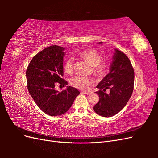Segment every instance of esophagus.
Returning <instances> with one entry per match:
<instances>
[{
	"label": "esophagus",
	"mask_w": 158,
	"mask_h": 158,
	"mask_svg": "<svg viewBox=\"0 0 158 158\" xmlns=\"http://www.w3.org/2000/svg\"><path fill=\"white\" fill-rule=\"evenodd\" d=\"M81 93L84 94H87V95H89V94H92V92H86V91H82Z\"/></svg>",
	"instance_id": "obj_1"
}]
</instances>
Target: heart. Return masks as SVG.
I'll use <instances>...</instances> for the list:
<instances>
[{
  "label": "heart",
  "mask_w": 158,
  "mask_h": 158,
  "mask_svg": "<svg viewBox=\"0 0 158 158\" xmlns=\"http://www.w3.org/2000/svg\"><path fill=\"white\" fill-rule=\"evenodd\" d=\"M80 58L86 60L92 66V73L98 78H102L106 76L109 70V64L102 60V56L99 52L94 49H85L78 52ZM74 59L69 57L64 62V70L66 73H71L73 70ZM92 78L84 76H75L71 80L70 84L73 87L82 90H88L94 84Z\"/></svg>",
  "instance_id": "heart-1"
}]
</instances>
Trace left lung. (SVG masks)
<instances>
[{
	"mask_svg": "<svg viewBox=\"0 0 158 158\" xmlns=\"http://www.w3.org/2000/svg\"><path fill=\"white\" fill-rule=\"evenodd\" d=\"M102 44V42H99ZM135 82V72L128 56L114 49L110 72L96 86L99 100L93 109L102 117H111L125 107L131 97ZM109 89L110 92L106 90Z\"/></svg>",
	"mask_w": 158,
	"mask_h": 158,
	"instance_id": "8db88e82",
	"label": "left lung"
}]
</instances>
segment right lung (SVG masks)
<instances>
[{
    "mask_svg": "<svg viewBox=\"0 0 158 158\" xmlns=\"http://www.w3.org/2000/svg\"><path fill=\"white\" fill-rule=\"evenodd\" d=\"M63 47L52 45L35 55L26 70L27 86L39 108L52 117L65 113L73 105L80 92L67 86L61 92L55 90L56 83L67 85L63 76Z\"/></svg>",
    "mask_w": 158,
    "mask_h": 158,
    "instance_id": "add662e5",
    "label": "right lung"
}]
</instances>
